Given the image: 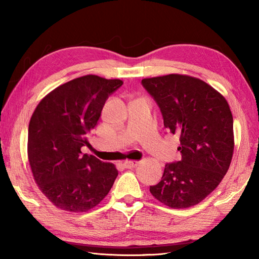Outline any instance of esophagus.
I'll return each mask as SVG.
<instances>
[{
    "label": "esophagus",
    "mask_w": 259,
    "mask_h": 259,
    "mask_svg": "<svg viewBox=\"0 0 259 259\" xmlns=\"http://www.w3.org/2000/svg\"><path fill=\"white\" fill-rule=\"evenodd\" d=\"M138 161H133V160H126V161H124V167L125 168H129V169H131V168H135L136 166H138Z\"/></svg>",
    "instance_id": "34e87169"
}]
</instances>
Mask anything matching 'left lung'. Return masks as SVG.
<instances>
[{
  "label": "left lung",
  "mask_w": 259,
  "mask_h": 259,
  "mask_svg": "<svg viewBox=\"0 0 259 259\" xmlns=\"http://www.w3.org/2000/svg\"><path fill=\"white\" fill-rule=\"evenodd\" d=\"M141 84L160 109L164 128L180 136L181 160L166 163L150 192L171 208L197 205L221 184L232 161L234 120L226 99L188 75L144 79Z\"/></svg>",
  "instance_id": "8db88e82"
}]
</instances>
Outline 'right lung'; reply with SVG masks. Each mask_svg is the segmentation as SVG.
Instances as JSON below:
<instances>
[{"label": "right lung", "instance_id": "right-lung-1", "mask_svg": "<svg viewBox=\"0 0 259 259\" xmlns=\"http://www.w3.org/2000/svg\"><path fill=\"white\" fill-rule=\"evenodd\" d=\"M123 84L118 79L84 75L58 87L33 112L27 156L41 191L58 208L81 212L96 207L111 189L113 163L82 153L109 96Z\"/></svg>", "mask_w": 259, "mask_h": 259}]
</instances>
